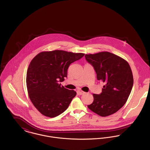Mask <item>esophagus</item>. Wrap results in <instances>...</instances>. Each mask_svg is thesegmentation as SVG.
<instances>
[{"label": "esophagus", "mask_w": 150, "mask_h": 150, "mask_svg": "<svg viewBox=\"0 0 150 150\" xmlns=\"http://www.w3.org/2000/svg\"><path fill=\"white\" fill-rule=\"evenodd\" d=\"M78 93H79V95H83V94H84L85 92H84V91H81V90H79L78 91Z\"/></svg>", "instance_id": "obj_1"}]
</instances>
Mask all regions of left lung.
Masks as SVG:
<instances>
[{
	"mask_svg": "<svg viewBox=\"0 0 150 150\" xmlns=\"http://www.w3.org/2000/svg\"><path fill=\"white\" fill-rule=\"evenodd\" d=\"M86 61L95 69L97 79L105 83L100 94H93V102L88 107L101 117L116 112L127 102L133 84L128 63L109 52L86 54Z\"/></svg>",
	"mask_w": 150,
	"mask_h": 150,
	"instance_id": "obj_1",
	"label": "left lung"
}]
</instances>
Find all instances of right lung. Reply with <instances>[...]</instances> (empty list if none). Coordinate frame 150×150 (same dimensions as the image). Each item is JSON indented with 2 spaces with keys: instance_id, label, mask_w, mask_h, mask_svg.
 I'll use <instances>...</instances> for the list:
<instances>
[{
  "instance_id": "right-lung-1",
  "label": "right lung",
  "mask_w": 150,
  "mask_h": 150,
  "mask_svg": "<svg viewBox=\"0 0 150 150\" xmlns=\"http://www.w3.org/2000/svg\"><path fill=\"white\" fill-rule=\"evenodd\" d=\"M84 55L55 50L42 52L32 60L27 70L26 86L31 102L43 115L53 118L68 108L77 93L59 82L67 77L69 65Z\"/></svg>"
}]
</instances>
